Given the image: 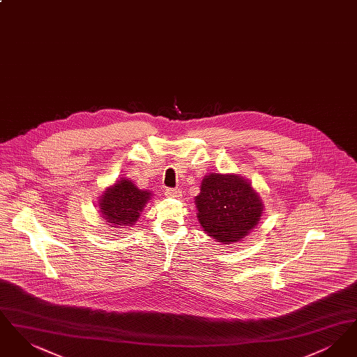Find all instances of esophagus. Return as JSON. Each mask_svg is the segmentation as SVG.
I'll return each mask as SVG.
<instances>
[{
	"mask_svg": "<svg viewBox=\"0 0 357 357\" xmlns=\"http://www.w3.org/2000/svg\"><path fill=\"white\" fill-rule=\"evenodd\" d=\"M165 195L170 198H179L182 195V191L179 188H166Z\"/></svg>",
	"mask_w": 357,
	"mask_h": 357,
	"instance_id": "1",
	"label": "esophagus"
}]
</instances>
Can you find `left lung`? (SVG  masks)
<instances>
[{
  "instance_id": "obj_1",
  "label": "left lung",
  "mask_w": 357,
  "mask_h": 357,
  "mask_svg": "<svg viewBox=\"0 0 357 357\" xmlns=\"http://www.w3.org/2000/svg\"><path fill=\"white\" fill-rule=\"evenodd\" d=\"M195 207L204 233L222 245H231L248 237L265 206L249 179L238 174L210 172L202 179Z\"/></svg>"
}]
</instances>
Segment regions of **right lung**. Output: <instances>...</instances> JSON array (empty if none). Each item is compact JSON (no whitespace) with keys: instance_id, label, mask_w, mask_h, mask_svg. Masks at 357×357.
Returning a JSON list of instances; mask_svg holds the SVG:
<instances>
[{"instance_id":"obj_1","label":"right lung","mask_w":357,"mask_h":357,"mask_svg":"<svg viewBox=\"0 0 357 357\" xmlns=\"http://www.w3.org/2000/svg\"><path fill=\"white\" fill-rule=\"evenodd\" d=\"M153 198V192L142 190L124 176L114 185L104 188L99 197L98 207L100 218L114 230L134 226L146 204Z\"/></svg>"}]
</instances>
